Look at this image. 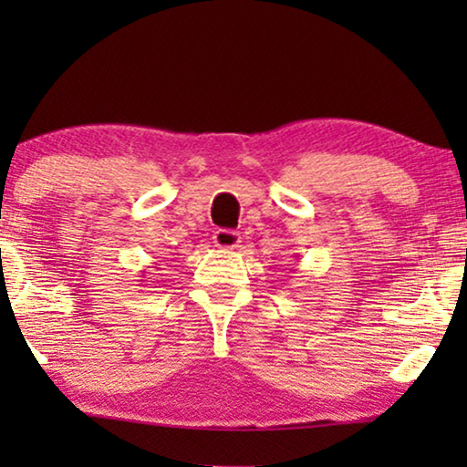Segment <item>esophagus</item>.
I'll return each mask as SVG.
<instances>
[{"instance_id":"esophagus-1","label":"esophagus","mask_w":467,"mask_h":467,"mask_svg":"<svg viewBox=\"0 0 467 467\" xmlns=\"http://www.w3.org/2000/svg\"><path fill=\"white\" fill-rule=\"evenodd\" d=\"M241 243L239 233L228 231V228H220L214 233V244L218 249H236Z\"/></svg>"}]
</instances>
